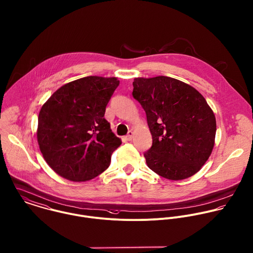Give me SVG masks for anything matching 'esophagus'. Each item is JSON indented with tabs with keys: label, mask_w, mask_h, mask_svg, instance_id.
Instances as JSON below:
<instances>
[{
	"label": "esophagus",
	"mask_w": 253,
	"mask_h": 253,
	"mask_svg": "<svg viewBox=\"0 0 253 253\" xmlns=\"http://www.w3.org/2000/svg\"><path fill=\"white\" fill-rule=\"evenodd\" d=\"M133 136H134V132L129 131L128 134H127V136H126V140H127V141H131V140L133 139Z\"/></svg>",
	"instance_id": "34e87169"
}]
</instances>
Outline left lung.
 Returning <instances> with one entry per match:
<instances>
[{
    "label": "left lung",
    "mask_w": 253,
    "mask_h": 253,
    "mask_svg": "<svg viewBox=\"0 0 253 253\" xmlns=\"http://www.w3.org/2000/svg\"><path fill=\"white\" fill-rule=\"evenodd\" d=\"M133 97L147 114L152 148L147 165L168 180H184L202 169L215 143L213 110L194 87L175 78H135Z\"/></svg>",
    "instance_id": "left-lung-1"
}]
</instances>
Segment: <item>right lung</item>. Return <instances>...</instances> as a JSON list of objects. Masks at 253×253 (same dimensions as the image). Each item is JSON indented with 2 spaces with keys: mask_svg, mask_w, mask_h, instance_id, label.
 <instances>
[{
  "mask_svg": "<svg viewBox=\"0 0 253 253\" xmlns=\"http://www.w3.org/2000/svg\"><path fill=\"white\" fill-rule=\"evenodd\" d=\"M118 85L116 77L87 76L61 86L43 104L39 148L62 178L85 182L108 168L112 152L122 142L103 116Z\"/></svg>",
  "mask_w": 253,
  "mask_h": 253,
  "instance_id": "add662e5",
  "label": "right lung"
}]
</instances>
